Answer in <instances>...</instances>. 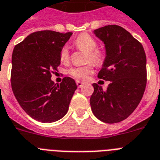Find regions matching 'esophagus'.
Wrapping results in <instances>:
<instances>
[{"label": "esophagus", "instance_id": "obj_1", "mask_svg": "<svg viewBox=\"0 0 160 160\" xmlns=\"http://www.w3.org/2000/svg\"><path fill=\"white\" fill-rule=\"evenodd\" d=\"M76 85H77L78 87L80 88V87H82L83 85H84V83L80 81V80H76Z\"/></svg>", "mask_w": 160, "mask_h": 160}]
</instances>
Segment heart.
<instances>
[{
    "instance_id": "b5f03b06",
    "label": "heart",
    "mask_w": 160,
    "mask_h": 160,
    "mask_svg": "<svg viewBox=\"0 0 160 160\" xmlns=\"http://www.w3.org/2000/svg\"><path fill=\"white\" fill-rule=\"evenodd\" d=\"M74 45L80 51L86 52V60L90 61L96 65H101L105 56L102 51L96 49L97 42L89 34H81L75 39ZM70 58V52L67 46H64L60 52V59L62 62H67ZM93 71L92 65H87L81 67H72L68 70V74L78 80H85L87 75Z\"/></svg>"
}]
</instances>
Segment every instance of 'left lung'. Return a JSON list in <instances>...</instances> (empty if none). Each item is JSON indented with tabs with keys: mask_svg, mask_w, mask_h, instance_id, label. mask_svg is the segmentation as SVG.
Wrapping results in <instances>:
<instances>
[{
	"mask_svg": "<svg viewBox=\"0 0 160 160\" xmlns=\"http://www.w3.org/2000/svg\"><path fill=\"white\" fill-rule=\"evenodd\" d=\"M105 47L98 78L110 81L105 90L94 83L90 97L95 116L109 124L130 115L144 95L147 82L146 55L140 42L121 26L109 25L94 31Z\"/></svg>",
	"mask_w": 160,
	"mask_h": 160,
	"instance_id": "obj_1",
	"label": "left lung"
}]
</instances>
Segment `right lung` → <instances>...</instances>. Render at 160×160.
Segmentation results:
<instances>
[{
    "label": "right lung",
    "mask_w": 160,
    "mask_h": 160,
    "mask_svg": "<svg viewBox=\"0 0 160 160\" xmlns=\"http://www.w3.org/2000/svg\"><path fill=\"white\" fill-rule=\"evenodd\" d=\"M71 32L36 31L16 45L12 53L11 88L19 105L37 121L51 123L65 116L77 85L70 77L51 80L60 64V50Z\"/></svg>",
    "instance_id": "1"
}]
</instances>
